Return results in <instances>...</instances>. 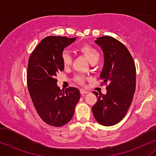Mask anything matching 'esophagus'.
I'll return each mask as SVG.
<instances>
[{
	"instance_id": "obj_1",
	"label": "esophagus",
	"mask_w": 156,
	"mask_h": 156,
	"mask_svg": "<svg viewBox=\"0 0 156 156\" xmlns=\"http://www.w3.org/2000/svg\"><path fill=\"white\" fill-rule=\"evenodd\" d=\"M80 94H82V95H84V94H87V93H89V92H87V91L84 90V89H80Z\"/></svg>"
}]
</instances>
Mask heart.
Here are the masks:
<instances>
[{
    "label": "heart",
    "instance_id": "1",
    "mask_svg": "<svg viewBox=\"0 0 156 156\" xmlns=\"http://www.w3.org/2000/svg\"><path fill=\"white\" fill-rule=\"evenodd\" d=\"M80 51L85 55L87 58L90 63L93 62H98L100 59V53L94 48L89 44H84L80 48ZM62 60L65 67H68L72 63L73 57L71 53L68 50H64L62 53ZM76 80L80 83H83V78L82 76H78Z\"/></svg>",
    "mask_w": 156,
    "mask_h": 156
}]
</instances>
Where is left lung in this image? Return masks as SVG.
I'll return each mask as SVG.
<instances>
[{
  "label": "left lung",
  "mask_w": 156,
  "mask_h": 156,
  "mask_svg": "<svg viewBox=\"0 0 156 156\" xmlns=\"http://www.w3.org/2000/svg\"><path fill=\"white\" fill-rule=\"evenodd\" d=\"M104 64L100 78L108 83L105 94L93 92L98 98L92 107L93 115L98 123L112 126L120 122L131 104L136 89V67L133 57L119 41L109 36L98 37Z\"/></svg>",
  "instance_id": "left-lung-1"
}]
</instances>
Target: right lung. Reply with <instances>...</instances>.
I'll return each instance as SVG.
<instances>
[{"label": "right lung", "mask_w": 156, "mask_h": 156, "mask_svg": "<svg viewBox=\"0 0 156 156\" xmlns=\"http://www.w3.org/2000/svg\"><path fill=\"white\" fill-rule=\"evenodd\" d=\"M76 39L45 37L28 59L27 85L30 96L39 117L51 126L61 127L69 122L80 100L78 89L69 87L61 90L55 78L64 69L62 51Z\"/></svg>", "instance_id": "right-lung-1"}]
</instances>
